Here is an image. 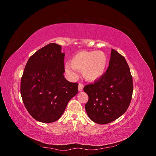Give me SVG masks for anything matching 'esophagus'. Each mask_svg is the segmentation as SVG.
Listing matches in <instances>:
<instances>
[{"instance_id":"34e87169","label":"esophagus","mask_w":156,"mask_h":156,"mask_svg":"<svg viewBox=\"0 0 156 156\" xmlns=\"http://www.w3.org/2000/svg\"><path fill=\"white\" fill-rule=\"evenodd\" d=\"M83 87H84L83 84H81V83H79V87H78L79 91V92L83 91Z\"/></svg>"}]
</instances>
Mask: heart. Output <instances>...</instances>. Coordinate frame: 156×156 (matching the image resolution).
<instances>
[{"instance_id": "1", "label": "heart", "mask_w": 156, "mask_h": 156, "mask_svg": "<svg viewBox=\"0 0 156 156\" xmlns=\"http://www.w3.org/2000/svg\"><path fill=\"white\" fill-rule=\"evenodd\" d=\"M66 65L65 71L70 77L75 78V69L82 71L83 77L87 81L94 82L105 73L108 60L107 55L101 51H82L74 55Z\"/></svg>"}]
</instances>
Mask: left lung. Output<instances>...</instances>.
<instances>
[{"label": "left lung", "instance_id": "obj_1", "mask_svg": "<svg viewBox=\"0 0 156 156\" xmlns=\"http://www.w3.org/2000/svg\"><path fill=\"white\" fill-rule=\"evenodd\" d=\"M83 90L88 96L85 110L93 122L106 124L116 120L127 111L133 90V79L125 58L112 49L106 72Z\"/></svg>", "mask_w": 156, "mask_h": 156}]
</instances>
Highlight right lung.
<instances>
[{
    "instance_id": "obj_1",
    "label": "right lung",
    "mask_w": 156,
    "mask_h": 156,
    "mask_svg": "<svg viewBox=\"0 0 156 156\" xmlns=\"http://www.w3.org/2000/svg\"><path fill=\"white\" fill-rule=\"evenodd\" d=\"M65 54L51 43L28 60L21 80V94L29 114L37 121L51 123L62 115L78 92V83L64 77Z\"/></svg>"
}]
</instances>
